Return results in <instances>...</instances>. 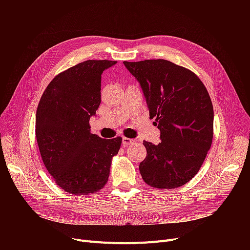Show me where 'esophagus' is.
<instances>
[{
    "label": "esophagus",
    "instance_id": "obj_1",
    "mask_svg": "<svg viewBox=\"0 0 250 250\" xmlns=\"http://www.w3.org/2000/svg\"><path fill=\"white\" fill-rule=\"evenodd\" d=\"M136 142V140L134 139H129V138H123V146L126 147L128 145H130V144H134Z\"/></svg>",
    "mask_w": 250,
    "mask_h": 250
}]
</instances>
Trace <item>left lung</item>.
Wrapping results in <instances>:
<instances>
[{
    "label": "left lung",
    "mask_w": 250,
    "mask_h": 250,
    "mask_svg": "<svg viewBox=\"0 0 250 250\" xmlns=\"http://www.w3.org/2000/svg\"><path fill=\"white\" fill-rule=\"evenodd\" d=\"M140 83L161 142L144 141L140 172L156 188H177L202 167L213 141V104L201 79L166 60L124 62Z\"/></svg>",
    "instance_id": "obj_1"
}]
</instances>
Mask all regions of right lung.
<instances>
[{
	"label": "right lung",
	"instance_id": "right-lung-1",
	"mask_svg": "<svg viewBox=\"0 0 250 250\" xmlns=\"http://www.w3.org/2000/svg\"><path fill=\"white\" fill-rule=\"evenodd\" d=\"M115 62L89 60L60 73L38 103L35 135L42 159L55 182L69 193L100 190L121 149L122 137L102 139L91 134L89 125L101 102V74Z\"/></svg>",
	"mask_w": 250,
	"mask_h": 250
}]
</instances>
